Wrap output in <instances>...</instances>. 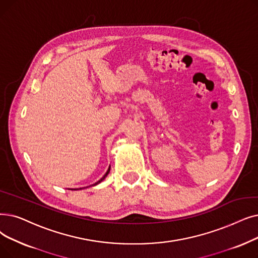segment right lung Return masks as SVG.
Here are the masks:
<instances>
[{
    "label": "right lung",
    "instance_id": "1",
    "mask_svg": "<svg viewBox=\"0 0 258 258\" xmlns=\"http://www.w3.org/2000/svg\"><path fill=\"white\" fill-rule=\"evenodd\" d=\"M108 172H109V169H108V170H107V172H106V173H105V175H104V176H103V177H102V178H101V179H100V180H99V181H97V182H96V183H95V185H96V184H98V183H100V182H101V181H102V180H103V179H104V178H105V177H106V176H107V174H108Z\"/></svg>",
    "mask_w": 258,
    "mask_h": 258
}]
</instances>
